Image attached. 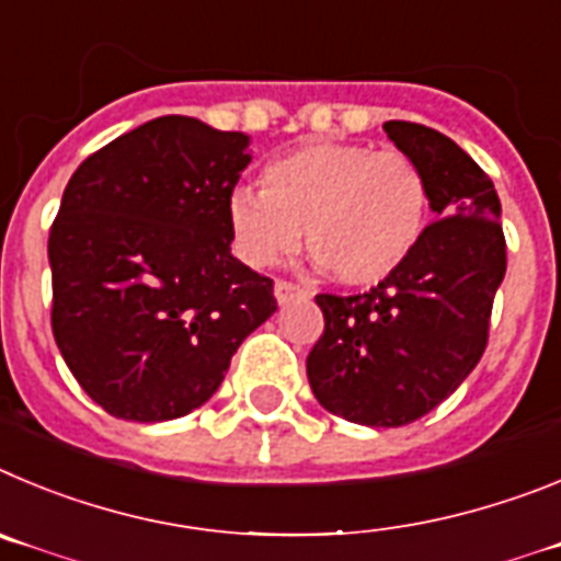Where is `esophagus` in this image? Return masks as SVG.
<instances>
[{
  "label": "esophagus",
  "instance_id": "1",
  "mask_svg": "<svg viewBox=\"0 0 561 561\" xmlns=\"http://www.w3.org/2000/svg\"><path fill=\"white\" fill-rule=\"evenodd\" d=\"M274 296H276V301H279V305H287V301L299 299V296H307V290H305V287H299V285H293V282L279 279L274 285Z\"/></svg>",
  "mask_w": 561,
  "mask_h": 561
}]
</instances>
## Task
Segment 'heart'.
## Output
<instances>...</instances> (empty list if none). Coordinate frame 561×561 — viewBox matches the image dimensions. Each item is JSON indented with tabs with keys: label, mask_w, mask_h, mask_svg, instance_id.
<instances>
[{
	"label": "heart",
	"mask_w": 561,
	"mask_h": 561,
	"mask_svg": "<svg viewBox=\"0 0 561 561\" xmlns=\"http://www.w3.org/2000/svg\"><path fill=\"white\" fill-rule=\"evenodd\" d=\"M260 184L229 195L234 249L254 268L290 256L305 231L332 279L371 287L416 254L431 226V181L402 150L310 142L271 159Z\"/></svg>",
	"instance_id": "heart-1"
}]
</instances>
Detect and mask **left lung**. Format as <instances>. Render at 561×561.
Here are the masks:
<instances>
[{"label":"left lung","mask_w":561,"mask_h":561,"mask_svg":"<svg viewBox=\"0 0 561 561\" xmlns=\"http://www.w3.org/2000/svg\"><path fill=\"white\" fill-rule=\"evenodd\" d=\"M431 181L433 220L416 254L357 296H316L324 335L307 355L316 400L368 427H400L447 400L478 366L506 237L494 184L450 136L416 123L382 125Z\"/></svg>","instance_id":"left-lung-1"}]
</instances>
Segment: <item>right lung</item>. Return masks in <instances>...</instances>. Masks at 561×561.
<instances>
[{"mask_svg":"<svg viewBox=\"0 0 561 561\" xmlns=\"http://www.w3.org/2000/svg\"><path fill=\"white\" fill-rule=\"evenodd\" d=\"M249 136L159 117L75 170L49 229L53 335L111 416L168 422L218 391L276 312L274 282L231 256L229 195Z\"/></svg>","mask_w":561,"mask_h":561,"instance_id":"right-lung-1","label":"right lung"}]
</instances>
